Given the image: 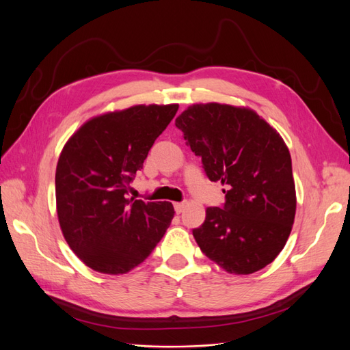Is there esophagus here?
Instances as JSON below:
<instances>
[{"label":"esophagus","instance_id":"esophagus-1","mask_svg":"<svg viewBox=\"0 0 350 350\" xmlns=\"http://www.w3.org/2000/svg\"><path fill=\"white\" fill-rule=\"evenodd\" d=\"M174 207H175V211H176V213L179 215V213H183V211H184V208H185V203H175V204H174Z\"/></svg>","mask_w":350,"mask_h":350}]
</instances>
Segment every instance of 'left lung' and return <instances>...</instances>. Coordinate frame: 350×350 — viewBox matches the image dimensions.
<instances>
[{"label":"left lung","mask_w":350,"mask_h":350,"mask_svg":"<svg viewBox=\"0 0 350 350\" xmlns=\"http://www.w3.org/2000/svg\"><path fill=\"white\" fill-rule=\"evenodd\" d=\"M210 181L226 185L225 204L207 207L193 235L219 267L251 274L288 241L296 211L292 161L280 134L250 108L197 103L175 120Z\"/></svg>","instance_id":"obj_1"}]
</instances>
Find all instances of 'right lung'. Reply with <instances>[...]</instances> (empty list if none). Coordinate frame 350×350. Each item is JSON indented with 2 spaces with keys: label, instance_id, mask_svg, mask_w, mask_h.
Returning a JSON list of instances; mask_svg holds the SVG:
<instances>
[{
  "label": "right lung",
  "instance_id": "add662e5",
  "mask_svg": "<svg viewBox=\"0 0 350 350\" xmlns=\"http://www.w3.org/2000/svg\"><path fill=\"white\" fill-rule=\"evenodd\" d=\"M176 111V103L135 105L93 116L62 149L55 172L58 221L70 248L94 271L129 273L171 225V203H144L129 191Z\"/></svg>",
  "mask_w": 350,
  "mask_h": 350
}]
</instances>
